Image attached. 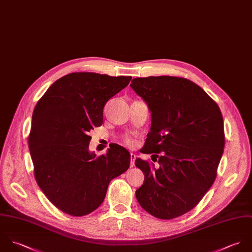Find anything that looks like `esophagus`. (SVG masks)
<instances>
[{
	"instance_id": "34e87169",
	"label": "esophagus",
	"mask_w": 252,
	"mask_h": 252,
	"mask_svg": "<svg viewBox=\"0 0 252 252\" xmlns=\"http://www.w3.org/2000/svg\"><path fill=\"white\" fill-rule=\"evenodd\" d=\"M136 158V155L135 154H130V167L134 166V160Z\"/></svg>"
}]
</instances>
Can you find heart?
Returning <instances> with one entry per match:
<instances>
[{
    "mask_svg": "<svg viewBox=\"0 0 252 252\" xmlns=\"http://www.w3.org/2000/svg\"><path fill=\"white\" fill-rule=\"evenodd\" d=\"M124 140H125V143H126V145H128V146H133V144H134L133 139H132L131 137H129V136H126Z\"/></svg>",
    "mask_w": 252,
    "mask_h": 252,
    "instance_id": "heart-1",
    "label": "heart"
}]
</instances>
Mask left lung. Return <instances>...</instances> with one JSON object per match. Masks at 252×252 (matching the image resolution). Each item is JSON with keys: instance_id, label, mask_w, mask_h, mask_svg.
I'll return each mask as SVG.
<instances>
[{"instance_id": "8db88e82", "label": "left lung", "mask_w": 252, "mask_h": 252, "mask_svg": "<svg viewBox=\"0 0 252 252\" xmlns=\"http://www.w3.org/2000/svg\"><path fill=\"white\" fill-rule=\"evenodd\" d=\"M130 87L151 112L142 152H163L156 155L158 167L135 159L145 174L136 199L157 218H176L193 209L215 180L225 144L221 111L201 87L184 78H135Z\"/></svg>"}]
</instances>
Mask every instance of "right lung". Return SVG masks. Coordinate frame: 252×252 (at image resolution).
<instances>
[{
	"label": "right lung",
	"mask_w": 252,
	"mask_h": 252,
	"mask_svg": "<svg viewBox=\"0 0 252 252\" xmlns=\"http://www.w3.org/2000/svg\"><path fill=\"white\" fill-rule=\"evenodd\" d=\"M130 80L71 73L55 81L34 109L29 150L35 178L51 203L69 215L95 210L110 181L129 167L130 154L120 145L99 157L90 152L88 132L102 125L106 102Z\"/></svg>",
	"instance_id": "right-lung-1"
}]
</instances>
